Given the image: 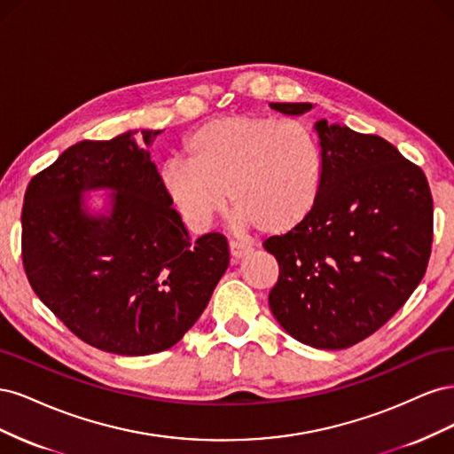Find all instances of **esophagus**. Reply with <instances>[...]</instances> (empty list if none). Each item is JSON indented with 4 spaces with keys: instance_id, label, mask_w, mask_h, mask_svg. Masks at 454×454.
Wrapping results in <instances>:
<instances>
[{
    "instance_id": "esophagus-1",
    "label": "esophagus",
    "mask_w": 454,
    "mask_h": 454,
    "mask_svg": "<svg viewBox=\"0 0 454 454\" xmlns=\"http://www.w3.org/2000/svg\"><path fill=\"white\" fill-rule=\"evenodd\" d=\"M229 252H231V257H232V263H237V261H240L242 257L248 255L252 252V248H250V246L242 244V242L231 240L229 242Z\"/></svg>"
}]
</instances>
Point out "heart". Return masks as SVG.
Wrapping results in <instances>:
<instances>
[{
    "mask_svg": "<svg viewBox=\"0 0 454 454\" xmlns=\"http://www.w3.org/2000/svg\"><path fill=\"white\" fill-rule=\"evenodd\" d=\"M185 160L160 168L170 204L193 231L208 229L225 193L237 227L286 235L303 225L322 193L324 149L295 119L227 115L206 122L184 145Z\"/></svg>",
    "mask_w": 454,
    "mask_h": 454,
    "instance_id": "1",
    "label": "heart"
}]
</instances>
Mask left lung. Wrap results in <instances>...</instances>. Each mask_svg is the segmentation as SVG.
<instances>
[{
  "label": "left lung",
  "mask_w": 454,
  "mask_h": 454,
  "mask_svg": "<svg viewBox=\"0 0 454 454\" xmlns=\"http://www.w3.org/2000/svg\"><path fill=\"white\" fill-rule=\"evenodd\" d=\"M301 115L312 104H270ZM324 149L322 193L307 222L263 242L278 261L274 318L303 345L340 350L375 333L420 284L434 240L424 172L390 142L314 125Z\"/></svg>",
  "instance_id": "obj_1"
}]
</instances>
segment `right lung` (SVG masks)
Masks as SVG:
<instances>
[{
	"mask_svg": "<svg viewBox=\"0 0 454 454\" xmlns=\"http://www.w3.org/2000/svg\"><path fill=\"white\" fill-rule=\"evenodd\" d=\"M132 134L67 147L32 177L22 206L32 290L75 337L119 356L174 347L229 267L227 239L191 240ZM142 134L149 145L159 130ZM89 188L116 191L109 216L84 210Z\"/></svg>",
	"mask_w": 454,
	"mask_h": 454,
	"instance_id": "1",
	"label": "right lung"
}]
</instances>
